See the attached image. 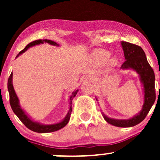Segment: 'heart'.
<instances>
[{
  "instance_id": "1",
  "label": "heart",
  "mask_w": 160,
  "mask_h": 160,
  "mask_svg": "<svg viewBox=\"0 0 160 160\" xmlns=\"http://www.w3.org/2000/svg\"><path fill=\"white\" fill-rule=\"evenodd\" d=\"M94 55L98 60L102 62L107 61L110 57V52L104 50V49H98V50L95 51ZM116 62H117V60L115 58H112L111 60V65H114Z\"/></svg>"
}]
</instances>
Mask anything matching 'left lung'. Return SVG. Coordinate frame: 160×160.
Segmentation results:
<instances>
[{
	"instance_id": "1",
	"label": "left lung",
	"mask_w": 160,
	"mask_h": 160,
	"mask_svg": "<svg viewBox=\"0 0 160 160\" xmlns=\"http://www.w3.org/2000/svg\"><path fill=\"white\" fill-rule=\"evenodd\" d=\"M121 45L123 49L126 61L120 68L122 70L132 69L136 71L139 75L144 91V104L141 111L128 120H117L110 118L103 112L102 115L104 120L113 126L117 127H132L140 123L144 120L155 102V74L153 68L148 63L144 50L141 47L125 41L121 42ZM96 100L98 101L97 98Z\"/></svg>"
}]
</instances>
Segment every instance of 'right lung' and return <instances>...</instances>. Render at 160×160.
Listing matches in <instances>:
<instances>
[{"label": "right lung", "mask_w": 160, "mask_h": 160, "mask_svg": "<svg viewBox=\"0 0 160 160\" xmlns=\"http://www.w3.org/2000/svg\"><path fill=\"white\" fill-rule=\"evenodd\" d=\"M43 43H47L49 44L52 45V46H57L58 47V43H56V42L52 41L50 40H34V41L32 42V43H28L26 47H25V49L23 50H22L21 52H19V54L16 56V58L19 57L20 55L22 54L23 52H25V51H27V49L30 47H34V46L39 45V44H43ZM7 88H8L9 94H10V103L11 108H12V111L14 112V113L17 116L18 118L22 121V122L28 128H29L30 130H32L33 132H35L38 133H47V132H52L58 131V130L61 129L63 127H65L66 125L68 124V122H69L70 117H71V113L72 111V100L73 98L76 96L77 93L79 91L78 89H75L73 92L72 94L71 95L69 98V110L68 111L67 115L65 116V118L62 120L61 122H57L55 124H49V125H44L42 124L40 122H35V121L32 120L31 119V117L25 113V111L21 108L19 104V100L18 98V96L16 95V93L15 90H14L13 85H12V73H11L10 78L8 79V82H7Z\"/></svg>", "instance_id": "obj_1"}]
</instances>
